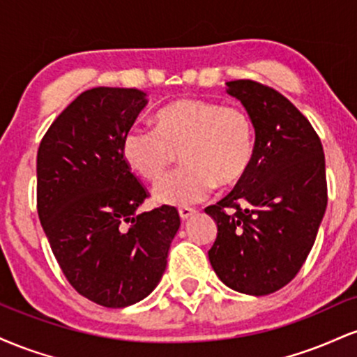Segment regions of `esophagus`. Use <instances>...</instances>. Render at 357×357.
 <instances>
[{
  "mask_svg": "<svg viewBox=\"0 0 357 357\" xmlns=\"http://www.w3.org/2000/svg\"><path fill=\"white\" fill-rule=\"evenodd\" d=\"M195 213L196 211L192 210V208H179V218H181L183 221H186V220H190Z\"/></svg>",
  "mask_w": 357,
  "mask_h": 357,
  "instance_id": "esophagus-1",
  "label": "esophagus"
}]
</instances>
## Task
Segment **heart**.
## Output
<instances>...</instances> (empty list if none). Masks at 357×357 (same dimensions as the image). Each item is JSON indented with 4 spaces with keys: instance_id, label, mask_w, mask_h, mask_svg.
Returning a JSON list of instances; mask_svg holds the SVG:
<instances>
[{
    "instance_id": "b5f03b06",
    "label": "heart",
    "mask_w": 357,
    "mask_h": 357,
    "mask_svg": "<svg viewBox=\"0 0 357 357\" xmlns=\"http://www.w3.org/2000/svg\"><path fill=\"white\" fill-rule=\"evenodd\" d=\"M155 129L132 126L126 130L121 153L127 166L154 181L181 151V167L154 186L158 203L191 206L220 186L243 178L253 159L252 119L238 107L203 99H179L155 112Z\"/></svg>"
}]
</instances>
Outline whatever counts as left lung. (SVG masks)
I'll return each instance as SVG.
<instances>
[{
	"label": "left lung",
	"mask_w": 357,
	"mask_h": 357,
	"mask_svg": "<svg viewBox=\"0 0 357 357\" xmlns=\"http://www.w3.org/2000/svg\"><path fill=\"white\" fill-rule=\"evenodd\" d=\"M255 129L248 171L230 195L208 206L216 240L208 257L236 292L267 296L304 265L327 206L321 139L277 90L253 80L227 82Z\"/></svg>",
	"instance_id": "8db88e82"
}]
</instances>
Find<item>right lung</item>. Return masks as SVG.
Returning a JSON list of instances; mask_svg holds the SVG:
<instances>
[{
    "instance_id": "add662e5",
    "label": "right lung",
    "mask_w": 357,
    "mask_h": 357,
    "mask_svg": "<svg viewBox=\"0 0 357 357\" xmlns=\"http://www.w3.org/2000/svg\"><path fill=\"white\" fill-rule=\"evenodd\" d=\"M147 105L137 89L85 90L40 142L38 216L61 272L104 307L132 305L161 282L179 215L162 204L137 213L147 192L121 153Z\"/></svg>"
}]
</instances>
